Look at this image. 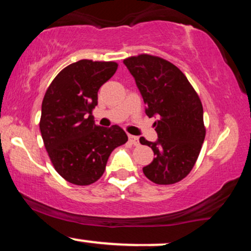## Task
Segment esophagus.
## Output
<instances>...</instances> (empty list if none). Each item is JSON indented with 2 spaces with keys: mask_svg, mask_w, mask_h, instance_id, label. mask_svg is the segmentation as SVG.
Here are the masks:
<instances>
[{
  "mask_svg": "<svg viewBox=\"0 0 251 251\" xmlns=\"http://www.w3.org/2000/svg\"><path fill=\"white\" fill-rule=\"evenodd\" d=\"M128 140L132 145H138L139 144V138L135 137V135H128Z\"/></svg>",
  "mask_w": 251,
  "mask_h": 251,
  "instance_id": "34e87169",
  "label": "esophagus"
}]
</instances>
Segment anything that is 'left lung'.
<instances>
[{
	"label": "left lung",
	"instance_id": "obj_1",
	"mask_svg": "<svg viewBox=\"0 0 251 251\" xmlns=\"http://www.w3.org/2000/svg\"><path fill=\"white\" fill-rule=\"evenodd\" d=\"M145 102V113L158 117L157 142L139 139L155 157L143 172L160 185L175 184L194 168L205 138L203 106L183 72L158 56L140 54L124 60Z\"/></svg>",
	"mask_w": 251,
	"mask_h": 251
}]
</instances>
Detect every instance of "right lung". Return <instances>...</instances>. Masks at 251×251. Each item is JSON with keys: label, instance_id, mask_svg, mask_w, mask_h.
Masks as SVG:
<instances>
[{"label": "right lung", "instance_id": "1", "mask_svg": "<svg viewBox=\"0 0 251 251\" xmlns=\"http://www.w3.org/2000/svg\"><path fill=\"white\" fill-rule=\"evenodd\" d=\"M117 68L113 61L71 63L57 74L43 98L40 119L43 144L57 174L75 185L99 179L112 151L127 142L122 127H101L92 117L98 91Z\"/></svg>", "mask_w": 251, "mask_h": 251}]
</instances>
